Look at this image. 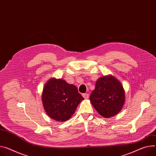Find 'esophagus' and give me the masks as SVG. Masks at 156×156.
I'll return each mask as SVG.
<instances>
[{
	"label": "esophagus",
	"mask_w": 156,
	"mask_h": 156,
	"mask_svg": "<svg viewBox=\"0 0 156 156\" xmlns=\"http://www.w3.org/2000/svg\"><path fill=\"white\" fill-rule=\"evenodd\" d=\"M82 96L84 99H88L89 98V94H83Z\"/></svg>",
	"instance_id": "1"
}]
</instances>
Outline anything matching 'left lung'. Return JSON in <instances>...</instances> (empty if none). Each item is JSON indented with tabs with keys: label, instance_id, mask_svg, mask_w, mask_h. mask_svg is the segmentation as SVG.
I'll use <instances>...</instances> for the list:
<instances>
[{
	"label": "left lung",
	"instance_id": "left-lung-1",
	"mask_svg": "<svg viewBox=\"0 0 156 156\" xmlns=\"http://www.w3.org/2000/svg\"><path fill=\"white\" fill-rule=\"evenodd\" d=\"M89 99L101 115L109 118L121 110L125 101V92L118 80L111 76H104L97 80Z\"/></svg>",
	"mask_w": 156,
	"mask_h": 156
}]
</instances>
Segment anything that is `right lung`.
I'll return each mask as SVG.
<instances>
[{"instance_id":"right-lung-1","label":"right lung","mask_w":156,"mask_h":156,"mask_svg":"<svg viewBox=\"0 0 156 156\" xmlns=\"http://www.w3.org/2000/svg\"><path fill=\"white\" fill-rule=\"evenodd\" d=\"M83 99L74 85L55 78L45 83L42 95L44 108L47 115L61 122L70 119Z\"/></svg>"}]
</instances>
